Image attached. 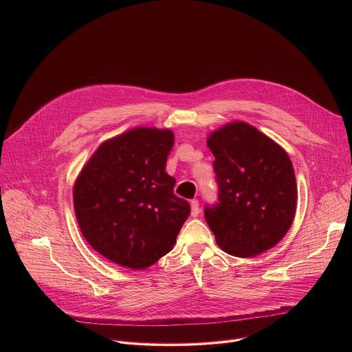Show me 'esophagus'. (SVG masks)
<instances>
[{
    "instance_id": "34e87169",
    "label": "esophagus",
    "mask_w": 352,
    "mask_h": 352,
    "mask_svg": "<svg viewBox=\"0 0 352 352\" xmlns=\"http://www.w3.org/2000/svg\"><path fill=\"white\" fill-rule=\"evenodd\" d=\"M199 212H200L199 202H197L196 199H192L190 200V214H192V217H196L199 214Z\"/></svg>"
}]
</instances>
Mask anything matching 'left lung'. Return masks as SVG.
I'll list each match as a JSON object with an SVG mask.
<instances>
[{"label":"left lung","mask_w":352,"mask_h":352,"mask_svg":"<svg viewBox=\"0 0 352 352\" xmlns=\"http://www.w3.org/2000/svg\"><path fill=\"white\" fill-rule=\"evenodd\" d=\"M219 202L205 219L227 254L261 255L284 238L296 209V179L285 150L255 126L235 121L208 138Z\"/></svg>","instance_id":"left-lung-1"}]
</instances>
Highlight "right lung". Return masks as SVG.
Wrapping results in <instances>:
<instances>
[{"instance_id":"right-lung-1","label":"right lung","mask_w":352,"mask_h":352,"mask_svg":"<svg viewBox=\"0 0 352 352\" xmlns=\"http://www.w3.org/2000/svg\"><path fill=\"white\" fill-rule=\"evenodd\" d=\"M168 129L133 128L98 146L74 186L79 228L109 261L140 270L173 249L190 213L166 173Z\"/></svg>"}]
</instances>
